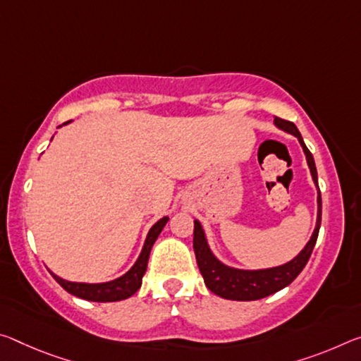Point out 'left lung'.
<instances>
[{
  "label": "left lung",
  "instance_id": "1",
  "mask_svg": "<svg viewBox=\"0 0 361 361\" xmlns=\"http://www.w3.org/2000/svg\"><path fill=\"white\" fill-rule=\"evenodd\" d=\"M274 123H276V127L299 138L307 156V162H308V167H310L313 181L318 188V175H317V167H314V160H313L312 152L308 151V147L305 146L304 140H302L300 131L297 130L295 125L293 122H289V120L274 117ZM319 225H322V194H319V188H318L317 228H314L310 241H308L304 250H302L294 260L286 263V265L276 267V268H268V270L245 271V270H236V268H230L216 260L214 254L210 252L207 241H205L201 223L194 220L192 247H194V254H196L197 267L204 276L205 286H207L214 294L230 300H259V299H263V297L278 293V290H281L283 288H286V286L293 283L294 279L299 276L300 271L305 268L307 262L313 252L314 244H317Z\"/></svg>",
  "mask_w": 361,
  "mask_h": 361
}]
</instances>
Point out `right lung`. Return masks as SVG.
I'll list each match as a JSON object with an SVG mask.
<instances>
[{"label":"right lung","mask_w":361,"mask_h":361,"mask_svg":"<svg viewBox=\"0 0 361 361\" xmlns=\"http://www.w3.org/2000/svg\"><path fill=\"white\" fill-rule=\"evenodd\" d=\"M167 221H169V216H164V219H160L156 225L151 228V231L146 238L145 247L141 250L140 259L136 260L133 268H131L128 273H125L123 276L114 279V281L101 283V284L71 283L59 276H56L53 273L51 274H53V278L67 290L68 294L77 295L80 299L91 300V302H117V300L128 299L130 295H133L136 290L141 288V281L146 273L147 260H149L152 244L156 243L157 236L160 234V231L164 230L165 223Z\"/></svg>","instance_id":"add662e5"}]
</instances>
